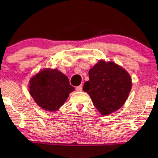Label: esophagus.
Masks as SVG:
<instances>
[{
	"instance_id": "esophagus-1",
	"label": "esophagus",
	"mask_w": 158,
	"mask_h": 158,
	"mask_svg": "<svg viewBox=\"0 0 158 158\" xmlns=\"http://www.w3.org/2000/svg\"><path fill=\"white\" fill-rule=\"evenodd\" d=\"M75 90H76L77 91H78V92H81V91H82V90H83V88H82V85L77 86L76 88H75Z\"/></svg>"
}]
</instances>
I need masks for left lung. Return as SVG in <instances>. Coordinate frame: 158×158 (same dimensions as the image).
<instances>
[{
  "label": "left lung",
  "instance_id": "1",
  "mask_svg": "<svg viewBox=\"0 0 158 158\" xmlns=\"http://www.w3.org/2000/svg\"><path fill=\"white\" fill-rule=\"evenodd\" d=\"M88 75L89 81L84 83L83 89L102 115H109L124 105L131 88V77L124 68L101 60Z\"/></svg>",
  "mask_w": 158,
  "mask_h": 158
}]
</instances>
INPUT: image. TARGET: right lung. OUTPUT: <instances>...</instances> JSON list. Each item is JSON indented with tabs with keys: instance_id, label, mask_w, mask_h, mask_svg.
I'll return each instance as SVG.
<instances>
[{
	"instance_id": "1",
	"label": "right lung",
	"mask_w": 158,
	"mask_h": 158,
	"mask_svg": "<svg viewBox=\"0 0 158 158\" xmlns=\"http://www.w3.org/2000/svg\"><path fill=\"white\" fill-rule=\"evenodd\" d=\"M74 90L68 77L57 69L43 70L29 82L30 94L35 102L47 111H57Z\"/></svg>"
}]
</instances>
